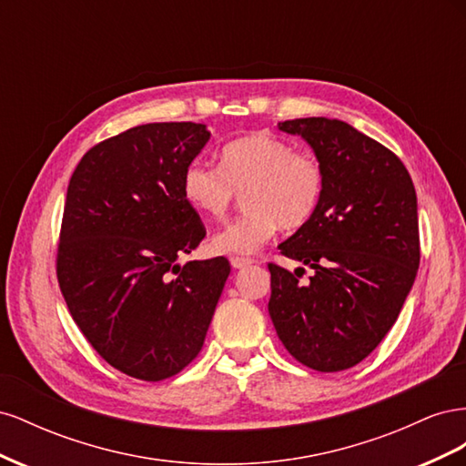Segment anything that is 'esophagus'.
<instances>
[{
  "instance_id": "1",
  "label": "esophagus",
  "mask_w": 466,
  "mask_h": 466,
  "mask_svg": "<svg viewBox=\"0 0 466 466\" xmlns=\"http://www.w3.org/2000/svg\"><path fill=\"white\" fill-rule=\"evenodd\" d=\"M252 262H255V260H252V258H243V257H233V258H231V266H233V268H247V266H250Z\"/></svg>"
}]
</instances>
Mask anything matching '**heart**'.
Masks as SVG:
<instances>
[{
	"label": "heart",
	"mask_w": 466,
	"mask_h": 466,
	"mask_svg": "<svg viewBox=\"0 0 466 466\" xmlns=\"http://www.w3.org/2000/svg\"><path fill=\"white\" fill-rule=\"evenodd\" d=\"M324 171L311 153L295 151L286 139L266 132L225 144L219 167L194 161L182 175L187 202L211 219H225L245 194L247 214L211 237L219 255H252L281 225L298 231L319 208Z\"/></svg>",
	"instance_id": "heart-1"
}]
</instances>
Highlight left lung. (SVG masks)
I'll list each match as a JSON object with an SVG mask.
<instances>
[{"instance_id": "obj_1", "label": "left lung", "mask_w": 466, "mask_h": 466, "mask_svg": "<svg viewBox=\"0 0 466 466\" xmlns=\"http://www.w3.org/2000/svg\"><path fill=\"white\" fill-rule=\"evenodd\" d=\"M279 130L313 147L324 188L315 216L278 247L313 276L268 264V311L299 363L350 370L383 340L416 279V190L397 155L342 120H286Z\"/></svg>"}]
</instances>
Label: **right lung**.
<instances>
[{
  "instance_id": "right-lung-1",
  "label": "right lung",
  "mask_w": 466,
  "mask_h": 466,
  "mask_svg": "<svg viewBox=\"0 0 466 466\" xmlns=\"http://www.w3.org/2000/svg\"><path fill=\"white\" fill-rule=\"evenodd\" d=\"M204 124L153 122L83 155L66 194L56 276L72 319L112 368L163 380L200 354L231 266H180L206 237L182 175Z\"/></svg>"
}]
</instances>
